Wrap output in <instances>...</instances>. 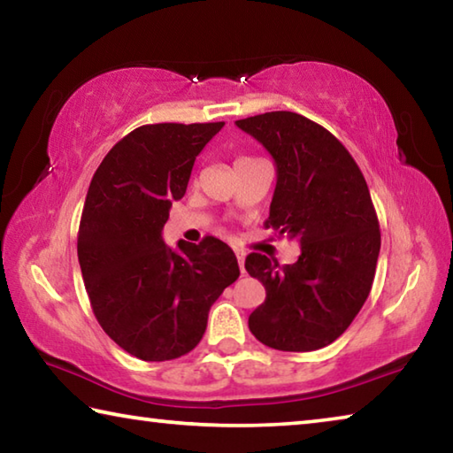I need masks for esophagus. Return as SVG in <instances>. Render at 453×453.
Masks as SVG:
<instances>
[{
    "label": "esophagus",
    "instance_id": "34e87169",
    "mask_svg": "<svg viewBox=\"0 0 453 453\" xmlns=\"http://www.w3.org/2000/svg\"><path fill=\"white\" fill-rule=\"evenodd\" d=\"M235 257H237V264H240V270L243 273V259H245V254L242 250H235Z\"/></svg>",
    "mask_w": 453,
    "mask_h": 453
}]
</instances>
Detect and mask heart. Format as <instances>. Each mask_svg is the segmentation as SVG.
I'll use <instances>...</instances> for the list:
<instances>
[{
  "label": "heart",
  "mask_w": 453,
  "mask_h": 453,
  "mask_svg": "<svg viewBox=\"0 0 453 453\" xmlns=\"http://www.w3.org/2000/svg\"><path fill=\"white\" fill-rule=\"evenodd\" d=\"M254 159H257V157H254V156H240L235 159V165L237 164H248V162H254Z\"/></svg>",
  "instance_id": "heart-1"
}]
</instances>
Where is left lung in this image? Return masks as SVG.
<instances>
[{
    "label": "left lung",
    "instance_id": "left-lung-1",
    "mask_svg": "<svg viewBox=\"0 0 453 453\" xmlns=\"http://www.w3.org/2000/svg\"><path fill=\"white\" fill-rule=\"evenodd\" d=\"M278 167L265 227L302 243L296 264L250 254L245 270L265 302L250 332L267 348L313 351L335 342L370 296L380 256V221L356 159L326 127L294 111L237 119Z\"/></svg>",
    "mask_w": 453,
    "mask_h": 453
}]
</instances>
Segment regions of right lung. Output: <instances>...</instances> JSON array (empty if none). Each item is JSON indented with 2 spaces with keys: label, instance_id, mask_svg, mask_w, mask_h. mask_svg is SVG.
Returning <instances> with one entry per match:
<instances>
[{
  "label": "right lung",
  "instance_id": "add662e5",
  "mask_svg": "<svg viewBox=\"0 0 453 453\" xmlns=\"http://www.w3.org/2000/svg\"><path fill=\"white\" fill-rule=\"evenodd\" d=\"M224 121L150 124L129 132L99 164L78 232V257L104 332L143 362L189 354L208 313L237 280L235 254L218 237L167 248L162 229L191 167Z\"/></svg>",
  "mask_w": 453,
  "mask_h": 453
}]
</instances>
